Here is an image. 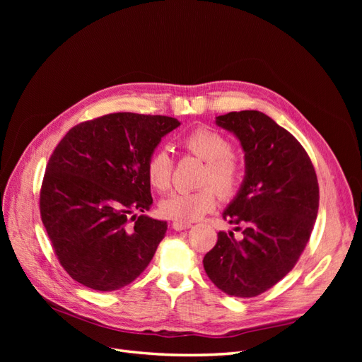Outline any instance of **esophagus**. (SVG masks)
<instances>
[{
    "label": "esophagus",
    "mask_w": 362,
    "mask_h": 362,
    "mask_svg": "<svg viewBox=\"0 0 362 362\" xmlns=\"http://www.w3.org/2000/svg\"><path fill=\"white\" fill-rule=\"evenodd\" d=\"M192 225L187 223V222H173L172 223V228L175 229V231H184V229H189Z\"/></svg>",
    "instance_id": "esophagus-1"
}]
</instances>
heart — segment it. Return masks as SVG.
I'll return each mask as SVG.
<instances>
[{
  "instance_id": "1",
  "label": "heart",
  "mask_w": 362,
  "mask_h": 362,
  "mask_svg": "<svg viewBox=\"0 0 362 362\" xmlns=\"http://www.w3.org/2000/svg\"><path fill=\"white\" fill-rule=\"evenodd\" d=\"M181 146L189 154L205 161L199 185L194 192H175L160 204L164 217L178 222H192L210 213L217 193L221 198H233L243 180V166L233 156V144L217 129L199 125L190 129L181 139ZM146 178L149 185L158 193L170 187L173 175V160L168 151L157 149L146 160Z\"/></svg>"
}]
</instances>
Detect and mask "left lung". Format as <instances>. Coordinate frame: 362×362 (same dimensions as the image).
Listing matches in <instances>:
<instances>
[{"label": "left lung", "mask_w": 362, "mask_h": 362, "mask_svg": "<svg viewBox=\"0 0 362 362\" xmlns=\"http://www.w3.org/2000/svg\"><path fill=\"white\" fill-rule=\"evenodd\" d=\"M217 125L242 141L246 177L223 218L242 231L218 233L204 257L217 288L234 298H255L296 266L319 211V182L303 146L286 128L257 110L231 112Z\"/></svg>", "instance_id": "obj_1"}]
</instances>
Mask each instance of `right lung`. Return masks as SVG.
Segmentation results:
<instances>
[{"label":"right lung","mask_w":362,"mask_h":362,"mask_svg":"<svg viewBox=\"0 0 362 362\" xmlns=\"http://www.w3.org/2000/svg\"><path fill=\"white\" fill-rule=\"evenodd\" d=\"M180 125L160 115L110 113L68 131L43 175L39 208L68 275L98 291L133 282L154 257L168 223L148 216L146 160Z\"/></svg>","instance_id":"obj_1"}]
</instances>
